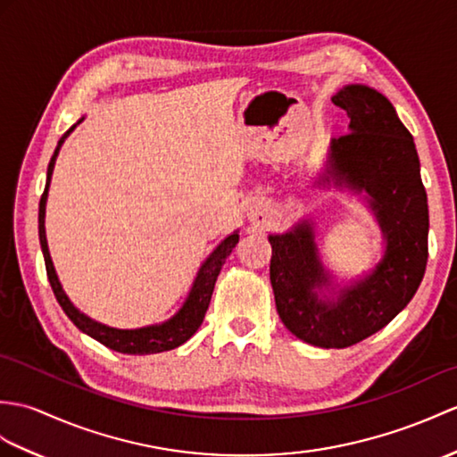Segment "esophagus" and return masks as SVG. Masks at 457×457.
I'll list each match as a JSON object with an SVG mask.
<instances>
[{"label": "esophagus", "mask_w": 457, "mask_h": 457, "mask_svg": "<svg viewBox=\"0 0 457 457\" xmlns=\"http://www.w3.org/2000/svg\"><path fill=\"white\" fill-rule=\"evenodd\" d=\"M264 212H267V204H262V203H257L253 206V214L254 216H262Z\"/></svg>", "instance_id": "1"}]
</instances>
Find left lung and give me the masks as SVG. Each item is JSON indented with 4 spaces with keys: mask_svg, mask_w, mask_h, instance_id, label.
Wrapping results in <instances>:
<instances>
[{
    "mask_svg": "<svg viewBox=\"0 0 457 457\" xmlns=\"http://www.w3.org/2000/svg\"><path fill=\"white\" fill-rule=\"evenodd\" d=\"M346 111L348 134L333 137L320 187L366 193L386 239L384 257L364 278L331 298V274L317 253L310 220L269 236L270 284L282 323L303 343L346 348L384 328L419 290L428 261V203L411 132L384 95L345 85L331 99ZM335 292V290H333Z\"/></svg>",
    "mask_w": 457,
    "mask_h": 457,
    "instance_id": "left-lung-1",
    "label": "left lung"
}]
</instances>
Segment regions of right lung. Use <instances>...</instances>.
<instances>
[{"label": "right lung", "mask_w": 457, "mask_h": 457, "mask_svg": "<svg viewBox=\"0 0 457 457\" xmlns=\"http://www.w3.org/2000/svg\"><path fill=\"white\" fill-rule=\"evenodd\" d=\"M81 120H78V124ZM78 124H73L71 129L60 137L54 155H52L50 163H48L46 187H45V193H42L40 204H38V239H40L42 254H45L46 274H48V280L52 286V292H54L58 303L62 305V310L66 312L71 323L76 325L79 331L93 337L95 341H99L101 345L109 346L111 350H116V353L144 356V354H157V353H165V350H173L183 343H187L188 338L198 331V327L203 325L206 310L210 305L212 292H214V284H216L218 274H220L221 267H224L226 259L229 257V253L233 251V247H236L239 241L237 231H233L231 236H228L224 241H221L220 245L212 251L210 257L203 262V267H200V270L196 274L193 288H190L185 303L180 305V310L171 317V320H167L159 325H147V327H140V328H114V327H107L103 323L93 321L91 317L81 313L78 307L70 302L66 292L62 290L58 274L54 270V264H52V259H50V251H48V243H46V229H45L50 177H52V171H54V163H56V157H58V152H60L63 140H66L70 132L76 129Z\"/></svg>", "instance_id": "1"}]
</instances>
